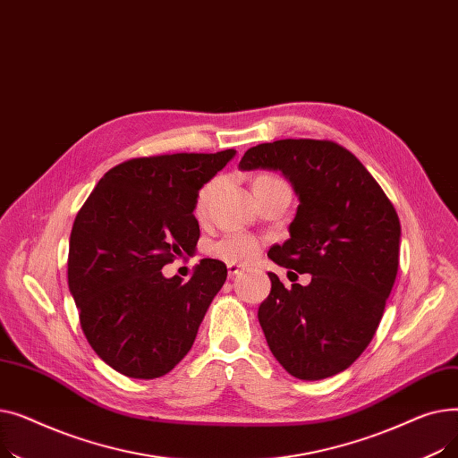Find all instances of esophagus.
<instances>
[{
  "label": "esophagus",
  "mask_w": 458,
  "mask_h": 458,
  "mask_svg": "<svg viewBox=\"0 0 458 458\" xmlns=\"http://www.w3.org/2000/svg\"><path fill=\"white\" fill-rule=\"evenodd\" d=\"M242 269H243V266H239V263H228V275L230 276L239 275V273H242Z\"/></svg>",
  "instance_id": "esophagus-1"
}]
</instances>
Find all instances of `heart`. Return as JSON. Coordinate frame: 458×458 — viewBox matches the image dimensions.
I'll return each mask as SVG.
<instances>
[{"label": "heart", "mask_w": 458, "mask_h": 458, "mask_svg": "<svg viewBox=\"0 0 458 458\" xmlns=\"http://www.w3.org/2000/svg\"><path fill=\"white\" fill-rule=\"evenodd\" d=\"M273 182H280V178L275 174H259L254 180V189L273 183ZM215 185H216V182L211 180L199 191L197 204H195V211L199 215H202L206 211V206L209 202V197L213 195ZM259 249H261V243H259V239L254 235L228 233L223 239H219L216 243H213L211 254L223 261H228V263H243V261L254 259L259 254Z\"/></svg>", "instance_id": "obj_1"}]
</instances>
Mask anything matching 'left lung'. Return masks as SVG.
<instances>
[{
    "label": "left lung",
    "mask_w": 458,
    "mask_h": 458,
    "mask_svg": "<svg viewBox=\"0 0 458 458\" xmlns=\"http://www.w3.org/2000/svg\"><path fill=\"white\" fill-rule=\"evenodd\" d=\"M243 171L275 168L293 183L299 208L290 239L267 256L310 273L290 290L269 273L271 293L258 319L280 366L321 380L347 369L378 328L399 267V216L386 192L334 140L263 142L239 161Z\"/></svg>",
    "instance_id": "obj_1"
}]
</instances>
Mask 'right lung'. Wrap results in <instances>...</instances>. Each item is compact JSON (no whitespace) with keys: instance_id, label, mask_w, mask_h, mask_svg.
Segmentation results:
<instances>
[{"instance_id":"1","label":"right lung","mask_w":458,"mask_h":458,"mask_svg":"<svg viewBox=\"0 0 458 458\" xmlns=\"http://www.w3.org/2000/svg\"><path fill=\"white\" fill-rule=\"evenodd\" d=\"M235 156L163 154L113 166L76 215L68 287L87 342L107 366L157 378L189 352L228 269L204 258L189 282L161 269L195 250L199 191Z\"/></svg>"}]
</instances>
